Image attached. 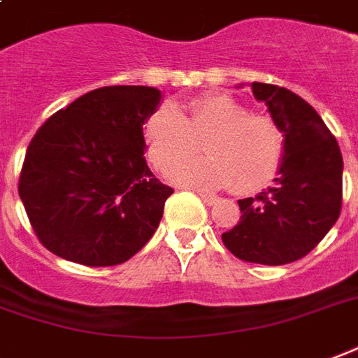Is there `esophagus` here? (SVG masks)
<instances>
[{
    "instance_id": "esophagus-1",
    "label": "esophagus",
    "mask_w": 358,
    "mask_h": 358,
    "mask_svg": "<svg viewBox=\"0 0 358 358\" xmlns=\"http://www.w3.org/2000/svg\"><path fill=\"white\" fill-rule=\"evenodd\" d=\"M198 196L202 198V200H204V204H208V206L217 204V198L211 196V194H206V192H198Z\"/></svg>"
}]
</instances>
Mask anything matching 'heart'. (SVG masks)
I'll return each mask as SVG.
<instances>
[{
    "label": "heart",
    "mask_w": 358,
    "mask_h": 358,
    "mask_svg": "<svg viewBox=\"0 0 358 358\" xmlns=\"http://www.w3.org/2000/svg\"><path fill=\"white\" fill-rule=\"evenodd\" d=\"M143 137L148 158L158 169L179 164L169 179L198 189H221L233 182L236 192H252L275 177L282 160L284 137L267 114H250L246 104L221 93L196 96L179 112L164 103L145 120Z\"/></svg>",
    "instance_id": "1"
}]
</instances>
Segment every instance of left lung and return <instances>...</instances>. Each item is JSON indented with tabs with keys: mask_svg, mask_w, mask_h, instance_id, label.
<instances>
[{
	"mask_svg": "<svg viewBox=\"0 0 358 358\" xmlns=\"http://www.w3.org/2000/svg\"><path fill=\"white\" fill-rule=\"evenodd\" d=\"M252 91L284 133V158L273 187L238 200L240 221L221 240L242 262L286 265L309 254L340 217L343 160L332 131L301 96L259 82Z\"/></svg>",
	"mask_w": 358,
	"mask_h": 358,
	"instance_id": "left-lung-1",
	"label": "left lung"
}]
</instances>
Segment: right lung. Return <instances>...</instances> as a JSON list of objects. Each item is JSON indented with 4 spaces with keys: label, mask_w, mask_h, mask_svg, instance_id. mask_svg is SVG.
Wrapping results in <instances>:
<instances>
[{
    "label": "right lung",
    "mask_w": 358,
    "mask_h": 358,
    "mask_svg": "<svg viewBox=\"0 0 358 358\" xmlns=\"http://www.w3.org/2000/svg\"><path fill=\"white\" fill-rule=\"evenodd\" d=\"M162 93L108 85L57 110L28 145L18 194L34 233L62 259L112 267L160 225L173 189L145 160L143 124Z\"/></svg>",
    "instance_id": "1"
}]
</instances>
